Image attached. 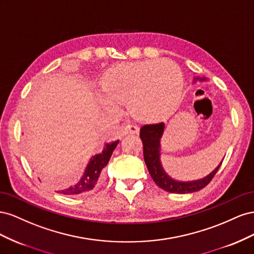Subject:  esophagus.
<instances>
[{"label":"esophagus","instance_id":"1","mask_svg":"<svg viewBox=\"0 0 254 254\" xmlns=\"http://www.w3.org/2000/svg\"><path fill=\"white\" fill-rule=\"evenodd\" d=\"M126 129V133H131V134H137L139 132V128L138 127H136L134 125H127L125 127Z\"/></svg>","mask_w":254,"mask_h":254}]
</instances>
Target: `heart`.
I'll use <instances>...</instances> for the list:
<instances>
[{
    "mask_svg": "<svg viewBox=\"0 0 254 254\" xmlns=\"http://www.w3.org/2000/svg\"><path fill=\"white\" fill-rule=\"evenodd\" d=\"M182 87L181 71L171 62L123 64L107 73L101 102L111 111H118L120 103H127L136 120L156 122L177 110Z\"/></svg>",
    "mask_w": 254,
    "mask_h": 254,
    "instance_id": "b5f03b06",
    "label": "heart"
}]
</instances>
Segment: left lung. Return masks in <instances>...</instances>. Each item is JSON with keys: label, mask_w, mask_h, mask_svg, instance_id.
Listing matches in <instances>:
<instances>
[{"label": "left lung", "mask_w": 254, "mask_h": 254, "mask_svg": "<svg viewBox=\"0 0 254 254\" xmlns=\"http://www.w3.org/2000/svg\"><path fill=\"white\" fill-rule=\"evenodd\" d=\"M164 123L161 122L146 125L140 128L139 136L143 146V158L151 178L158 187L171 193H190L201 190L213 180L222 162L204 179L193 181V182H179V181L172 180L166 175L159 162V140L164 133Z\"/></svg>", "instance_id": "left-lung-1"}]
</instances>
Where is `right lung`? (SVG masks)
Returning <instances> with one entry per match:
<instances>
[{
  "label": "right lung",
  "mask_w": 254,
  "mask_h": 254,
  "mask_svg": "<svg viewBox=\"0 0 254 254\" xmlns=\"http://www.w3.org/2000/svg\"><path fill=\"white\" fill-rule=\"evenodd\" d=\"M118 142L119 141L117 140L112 143H107L104 150L101 152L100 154H96L95 156L91 157L82 179L79 180L78 182L64 188V190H60L59 192L63 194L71 195V194H81L93 190V188L99 184L101 180V171H102V169L108 164V161H110L113 151L115 150L116 147H117Z\"/></svg>",
  "instance_id": "right-lung-1"
}]
</instances>
